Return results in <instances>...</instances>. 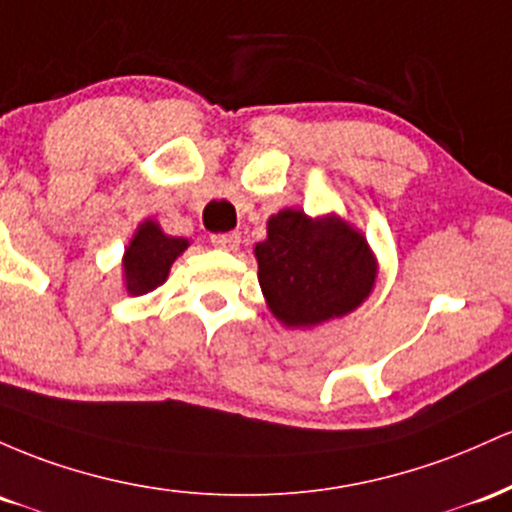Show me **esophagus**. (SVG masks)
Returning a JSON list of instances; mask_svg holds the SVG:
<instances>
[{
  "label": "esophagus",
  "mask_w": 512,
  "mask_h": 512,
  "mask_svg": "<svg viewBox=\"0 0 512 512\" xmlns=\"http://www.w3.org/2000/svg\"><path fill=\"white\" fill-rule=\"evenodd\" d=\"M212 246L215 249H222V251H237L239 244H241V234L239 232H229V234H215V237L210 239Z\"/></svg>",
  "instance_id": "obj_1"
}]
</instances>
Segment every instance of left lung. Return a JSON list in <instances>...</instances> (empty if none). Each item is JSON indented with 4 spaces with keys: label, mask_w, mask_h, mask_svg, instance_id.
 Instances as JSON below:
<instances>
[{
    "label": "left lung",
    "mask_w": 512,
    "mask_h": 512,
    "mask_svg": "<svg viewBox=\"0 0 512 512\" xmlns=\"http://www.w3.org/2000/svg\"><path fill=\"white\" fill-rule=\"evenodd\" d=\"M258 285L287 329L341 319L370 297L377 258L365 234L336 212L309 217L285 208L268 217V237L254 246Z\"/></svg>",
    "instance_id": "8db88e82"
}]
</instances>
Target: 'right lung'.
Wrapping results in <instances>:
<instances>
[{
	"mask_svg": "<svg viewBox=\"0 0 512 512\" xmlns=\"http://www.w3.org/2000/svg\"><path fill=\"white\" fill-rule=\"evenodd\" d=\"M191 241L166 234L159 222H140L123 254V285L128 295H145L169 278L171 266Z\"/></svg>",
	"mask_w": 512,
	"mask_h": 512,
	"instance_id": "add662e5",
	"label": "right lung"
}]
</instances>
